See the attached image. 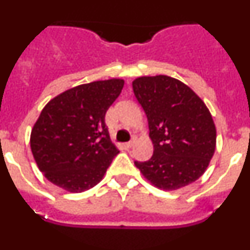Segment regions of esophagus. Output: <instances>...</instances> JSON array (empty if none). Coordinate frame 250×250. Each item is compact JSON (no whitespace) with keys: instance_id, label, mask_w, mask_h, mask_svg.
Returning a JSON list of instances; mask_svg holds the SVG:
<instances>
[{"instance_id":"1","label":"esophagus","mask_w":250,"mask_h":250,"mask_svg":"<svg viewBox=\"0 0 250 250\" xmlns=\"http://www.w3.org/2000/svg\"><path fill=\"white\" fill-rule=\"evenodd\" d=\"M134 144H135V139H132V140H130L129 143H126V144H125V146L131 147V146H134Z\"/></svg>"}]
</instances>
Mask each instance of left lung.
Wrapping results in <instances>:
<instances>
[{
    "label": "left lung",
    "instance_id": "1",
    "mask_svg": "<svg viewBox=\"0 0 250 250\" xmlns=\"http://www.w3.org/2000/svg\"><path fill=\"white\" fill-rule=\"evenodd\" d=\"M136 100L149 123L154 145L136 167L154 187L176 190L200 178L213 158L216 129L204 101L182 81L158 75L132 81Z\"/></svg>",
    "mask_w": 250,
    "mask_h": 250
}]
</instances>
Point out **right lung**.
Masks as SVG:
<instances>
[{"instance_id": "1", "label": "right lung", "mask_w": 250, "mask_h": 250, "mask_svg": "<svg viewBox=\"0 0 250 250\" xmlns=\"http://www.w3.org/2000/svg\"><path fill=\"white\" fill-rule=\"evenodd\" d=\"M124 80L83 83L48 101L31 131L37 167L52 184L70 193L95 187L119 154L110 140L105 114Z\"/></svg>"}]
</instances>
